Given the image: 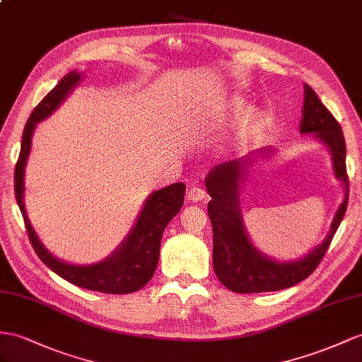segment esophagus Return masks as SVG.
Returning <instances> with one entry per match:
<instances>
[{
	"mask_svg": "<svg viewBox=\"0 0 362 362\" xmlns=\"http://www.w3.org/2000/svg\"><path fill=\"white\" fill-rule=\"evenodd\" d=\"M206 192L203 188L197 187V185H194V187H191L187 192V200L192 202V203H197V202H202L203 199H205Z\"/></svg>",
	"mask_w": 362,
	"mask_h": 362,
	"instance_id": "obj_1",
	"label": "esophagus"
}]
</instances>
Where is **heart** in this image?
Listing matches in <instances>:
<instances>
[{
    "mask_svg": "<svg viewBox=\"0 0 362 362\" xmlns=\"http://www.w3.org/2000/svg\"><path fill=\"white\" fill-rule=\"evenodd\" d=\"M242 108H243V102L238 99L230 104V110H233L234 113H237V111H240ZM262 119H263V116L257 108H249V110L243 111L237 120L238 134H242V136L251 134L252 132H255L257 127L262 124Z\"/></svg>",
    "mask_w": 362,
    "mask_h": 362,
    "instance_id": "1",
    "label": "heart"
}]
</instances>
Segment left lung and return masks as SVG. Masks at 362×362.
<instances>
[{
    "instance_id": "8db88e82",
    "label": "left lung",
    "mask_w": 362,
    "mask_h": 362,
    "mask_svg": "<svg viewBox=\"0 0 362 362\" xmlns=\"http://www.w3.org/2000/svg\"><path fill=\"white\" fill-rule=\"evenodd\" d=\"M303 134L315 137L329 148L337 179L344 183V200L333 218L327 237L312 251L293 262H276L266 257L254 246L243 225L240 209V182L252 162L255 153L243 159L230 160L214 166L206 175V189L211 196L208 214L212 223V264L220 283L237 293H260L283 291L305 280L320 264L329 249L333 235L344 218L349 200V175L346 170V141L341 125L320 98L308 84H304L303 119L300 124ZM271 148L258 151L266 157Z\"/></svg>"
}]
</instances>
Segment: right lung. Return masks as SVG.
Instances as JSON below:
<instances>
[{
  "mask_svg": "<svg viewBox=\"0 0 362 362\" xmlns=\"http://www.w3.org/2000/svg\"><path fill=\"white\" fill-rule=\"evenodd\" d=\"M81 81V73L70 71L64 76L58 86L54 87L32 111L27 120L21 141V151L15 166V197L25 223L27 234L40 260L50 267L69 283L84 287L88 291L104 293H132L136 292L151 280L159 262L162 234L170 223V220L177 214L183 205L185 183H173L170 187L157 189L144 203L141 214L137 217L134 228L124 240L116 251L105 260L95 264H70L53 257L47 247L36 235L30 225L24 206V171L27 157L30 154L32 136L36 124L49 117L57 110L69 93L75 88Z\"/></svg>",
  "mask_w": 362,
  "mask_h": 362,
  "instance_id": "right-lung-1",
  "label": "right lung"
}]
</instances>
